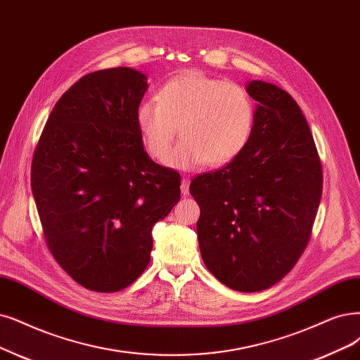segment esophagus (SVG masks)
<instances>
[{
  "instance_id": "obj_1",
  "label": "esophagus",
  "mask_w": 360,
  "mask_h": 360,
  "mask_svg": "<svg viewBox=\"0 0 360 360\" xmlns=\"http://www.w3.org/2000/svg\"><path fill=\"white\" fill-rule=\"evenodd\" d=\"M181 191L184 195H188L190 194V178L184 176L182 182H181Z\"/></svg>"
}]
</instances>
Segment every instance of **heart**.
Instances as JSON below:
<instances>
[{
    "label": "heart",
    "instance_id": "b5f03b06",
    "mask_svg": "<svg viewBox=\"0 0 360 360\" xmlns=\"http://www.w3.org/2000/svg\"><path fill=\"white\" fill-rule=\"evenodd\" d=\"M255 117V102L243 86L200 71L172 77L155 101L139 102L135 111L145 150L158 163L167 162L180 126L183 139L169 159L178 169L230 163L249 143Z\"/></svg>",
    "mask_w": 360,
    "mask_h": 360
}]
</instances>
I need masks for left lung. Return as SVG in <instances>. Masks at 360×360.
<instances>
[{"mask_svg":"<svg viewBox=\"0 0 360 360\" xmlns=\"http://www.w3.org/2000/svg\"><path fill=\"white\" fill-rule=\"evenodd\" d=\"M259 105L246 148L224 167L198 175V246L207 270L238 292L269 289L307 248L323 173L307 120L288 91L252 82Z\"/></svg>","mask_w":360,"mask_h":360,"instance_id":"8db88e82","label":"left lung"}]
</instances>
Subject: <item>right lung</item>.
<instances>
[{
	"label": "right lung",
	"instance_id": "1",
	"mask_svg": "<svg viewBox=\"0 0 360 360\" xmlns=\"http://www.w3.org/2000/svg\"><path fill=\"white\" fill-rule=\"evenodd\" d=\"M146 77L87 74L50 112L32 155L31 188L46 245L71 278L95 292L131 285L150 264L153 225L181 197V175L143 151L135 111Z\"/></svg>",
	"mask_w": 360,
	"mask_h": 360
}]
</instances>
